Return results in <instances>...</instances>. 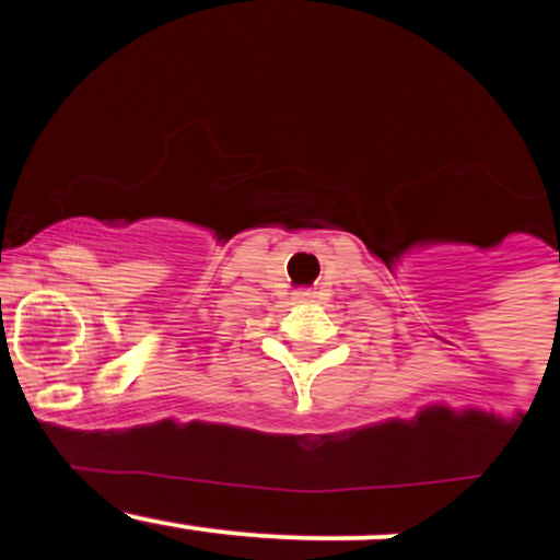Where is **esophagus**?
<instances>
[{
	"label": "esophagus",
	"instance_id": "1",
	"mask_svg": "<svg viewBox=\"0 0 560 560\" xmlns=\"http://www.w3.org/2000/svg\"><path fill=\"white\" fill-rule=\"evenodd\" d=\"M316 298V292H311V289H300V292H294V302H311Z\"/></svg>",
	"mask_w": 560,
	"mask_h": 560
}]
</instances>
